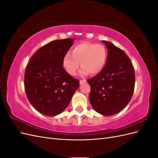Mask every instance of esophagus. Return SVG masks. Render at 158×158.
I'll use <instances>...</instances> for the list:
<instances>
[{
  "instance_id": "obj_1",
  "label": "esophagus",
  "mask_w": 158,
  "mask_h": 158,
  "mask_svg": "<svg viewBox=\"0 0 158 158\" xmlns=\"http://www.w3.org/2000/svg\"><path fill=\"white\" fill-rule=\"evenodd\" d=\"M85 82H86V80H85V79H81V80H80V85L81 84H84Z\"/></svg>"
}]
</instances>
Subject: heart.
Here are the masks:
<instances>
[{
  "mask_svg": "<svg viewBox=\"0 0 158 158\" xmlns=\"http://www.w3.org/2000/svg\"><path fill=\"white\" fill-rule=\"evenodd\" d=\"M107 59V51L104 45L94 43L82 42L76 45L72 54L66 52L63 57L62 64L67 73L75 75L79 66H82V75L99 73L105 67Z\"/></svg>",
  "mask_w": 158,
  "mask_h": 158,
  "instance_id": "obj_1",
  "label": "heart"
}]
</instances>
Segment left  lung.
Segmentation results:
<instances>
[{
	"label": "left lung",
	"instance_id": "1",
	"mask_svg": "<svg viewBox=\"0 0 158 158\" xmlns=\"http://www.w3.org/2000/svg\"><path fill=\"white\" fill-rule=\"evenodd\" d=\"M108 53L104 69L87 80L89 101L98 113L110 116L120 112L131 101L135 89V74L125 51L112 43L103 41Z\"/></svg>",
	"mask_w": 158,
	"mask_h": 158
}]
</instances>
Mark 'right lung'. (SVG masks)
Returning a JSON list of instances; mask_svg holds the SVG:
<instances>
[{
    "label": "right lung",
    "mask_w": 158,
    "mask_h": 158,
    "mask_svg": "<svg viewBox=\"0 0 158 158\" xmlns=\"http://www.w3.org/2000/svg\"><path fill=\"white\" fill-rule=\"evenodd\" d=\"M73 39L52 41L38 49L26 68L27 98L37 111L55 116L68 107L79 87V80L66 73L62 60L73 44Z\"/></svg>",
    "instance_id": "1"
}]
</instances>
